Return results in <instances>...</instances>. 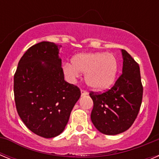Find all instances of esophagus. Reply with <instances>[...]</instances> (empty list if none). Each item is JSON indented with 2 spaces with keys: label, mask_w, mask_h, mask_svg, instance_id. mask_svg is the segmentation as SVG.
<instances>
[{
  "label": "esophagus",
  "mask_w": 159,
  "mask_h": 159,
  "mask_svg": "<svg viewBox=\"0 0 159 159\" xmlns=\"http://www.w3.org/2000/svg\"><path fill=\"white\" fill-rule=\"evenodd\" d=\"M86 95H88V92L85 90H81V96H84Z\"/></svg>",
  "instance_id": "34e87169"
}]
</instances>
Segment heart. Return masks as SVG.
<instances>
[{
	"mask_svg": "<svg viewBox=\"0 0 159 159\" xmlns=\"http://www.w3.org/2000/svg\"><path fill=\"white\" fill-rule=\"evenodd\" d=\"M64 71L70 78L85 73L86 84L92 89L100 91L109 88L116 80L118 61L111 53H82L73 57L72 64H64Z\"/></svg>",
	"mask_w": 159,
	"mask_h": 159,
	"instance_id": "heart-1",
	"label": "heart"
}]
</instances>
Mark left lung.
Returning a JSON list of instances; mask_svg holds the SVG:
<instances>
[{"instance_id": "left-lung-1", "label": "left lung", "mask_w": 159, "mask_h": 159, "mask_svg": "<svg viewBox=\"0 0 159 159\" xmlns=\"http://www.w3.org/2000/svg\"><path fill=\"white\" fill-rule=\"evenodd\" d=\"M123 72L111 89L102 94L90 92L93 100L91 119L95 128L107 135L128 130L137 117L143 88L139 66L123 49Z\"/></svg>"}]
</instances>
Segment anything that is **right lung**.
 <instances>
[{"mask_svg": "<svg viewBox=\"0 0 159 159\" xmlns=\"http://www.w3.org/2000/svg\"><path fill=\"white\" fill-rule=\"evenodd\" d=\"M62 47L43 41L32 46L18 63L14 75V98L25 126L43 138L64 131L80 90L64 80L59 51Z\"/></svg>", "mask_w": 159, "mask_h": 159, "instance_id": "add662e5", "label": "right lung"}]
</instances>
